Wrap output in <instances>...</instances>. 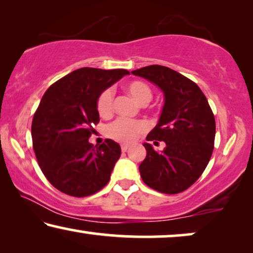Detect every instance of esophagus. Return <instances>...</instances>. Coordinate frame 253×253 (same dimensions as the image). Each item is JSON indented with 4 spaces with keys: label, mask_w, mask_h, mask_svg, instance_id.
Masks as SVG:
<instances>
[{
    "label": "esophagus",
    "mask_w": 253,
    "mask_h": 253,
    "mask_svg": "<svg viewBox=\"0 0 253 253\" xmlns=\"http://www.w3.org/2000/svg\"><path fill=\"white\" fill-rule=\"evenodd\" d=\"M127 148H129V145H127V144L121 145V150H122V152H126Z\"/></svg>",
    "instance_id": "obj_1"
}]
</instances>
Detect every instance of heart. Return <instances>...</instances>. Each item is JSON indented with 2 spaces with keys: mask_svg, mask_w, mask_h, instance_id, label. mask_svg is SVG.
Returning <instances> with one entry per match:
<instances>
[{
  "mask_svg": "<svg viewBox=\"0 0 253 253\" xmlns=\"http://www.w3.org/2000/svg\"><path fill=\"white\" fill-rule=\"evenodd\" d=\"M126 92L129 93L134 101L141 106H146L152 99V89L144 82H131L126 86ZM114 103L113 89H106L101 93L98 99V112L100 115L106 116L112 112ZM145 130V124L136 121H129L126 119H117L107 126V134L113 139L120 141H131L140 132Z\"/></svg>",
  "mask_w": 253,
  "mask_h": 253,
  "instance_id": "heart-1",
  "label": "heart"
}]
</instances>
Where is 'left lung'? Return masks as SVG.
I'll list each match as a JSON object with an SVG mask.
<instances>
[{"mask_svg": "<svg viewBox=\"0 0 253 253\" xmlns=\"http://www.w3.org/2000/svg\"><path fill=\"white\" fill-rule=\"evenodd\" d=\"M158 86L164 93L160 119L147 140L164 141L155 151L148 143L146 158L139 165L144 183L159 192L174 195L184 191L200 177L212 155L215 120L198 85L177 71L162 65L131 71Z\"/></svg>", "mask_w": 253, "mask_h": 253, "instance_id": "left-lung-1", "label": "left lung"}]
</instances>
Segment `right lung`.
I'll use <instances>...</instances> for the list:
<instances>
[{
	"instance_id": "add662e5",
	"label": "right lung",
	"mask_w": 253,
	"mask_h": 253,
	"mask_svg": "<svg viewBox=\"0 0 253 253\" xmlns=\"http://www.w3.org/2000/svg\"><path fill=\"white\" fill-rule=\"evenodd\" d=\"M126 75L124 69H77L41 99L32 121L33 148L43 175L63 193L91 196L109 182L121 146L106 139L94 148L88 138L100 120L99 96Z\"/></svg>"
}]
</instances>
